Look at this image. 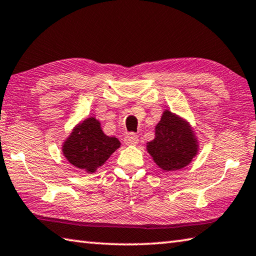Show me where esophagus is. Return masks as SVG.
<instances>
[{
  "label": "esophagus",
  "mask_w": 256,
  "mask_h": 256,
  "mask_svg": "<svg viewBox=\"0 0 256 256\" xmlns=\"http://www.w3.org/2000/svg\"><path fill=\"white\" fill-rule=\"evenodd\" d=\"M138 142H139V138L137 134H127V136L124 139V142L126 144L127 146H134V144H138Z\"/></svg>",
  "instance_id": "34e87169"
}]
</instances>
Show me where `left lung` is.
<instances>
[{
	"instance_id": "obj_1",
	"label": "left lung",
	"mask_w": 256,
	"mask_h": 256,
	"mask_svg": "<svg viewBox=\"0 0 256 256\" xmlns=\"http://www.w3.org/2000/svg\"><path fill=\"white\" fill-rule=\"evenodd\" d=\"M146 149L162 170L174 172L190 165L198 154L200 142L190 122L165 109Z\"/></svg>"
}]
</instances>
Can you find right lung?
<instances>
[{
	"mask_svg": "<svg viewBox=\"0 0 256 256\" xmlns=\"http://www.w3.org/2000/svg\"><path fill=\"white\" fill-rule=\"evenodd\" d=\"M116 137L107 136L96 117L81 120L62 144V154L72 166L94 174L120 147Z\"/></svg>",
	"mask_w": 256,
	"mask_h": 256,
	"instance_id": "right-lung-1",
	"label": "right lung"
}]
</instances>
